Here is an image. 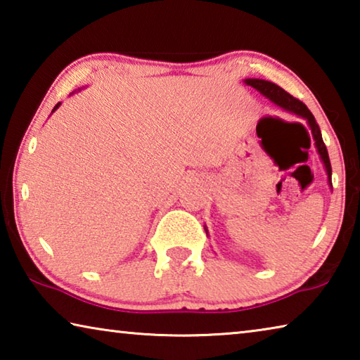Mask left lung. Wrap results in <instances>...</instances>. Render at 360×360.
<instances>
[{
  "instance_id": "8db88e82",
  "label": "left lung",
  "mask_w": 360,
  "mask_h": 360,
  "mask_svg": "<svg viewBox=\"0 0 360 360\" xmlns=\"http://www.w3.org/2000/svg\"><path fill=\"white\" fill-rule=\"evenodd\" d=\"M243 82L249 85V87L257 90L260 95H264L265 98H268L271 103H275L276 106L283 108L284 111L295 114V115H298V117L307 120V124L309 127V130H311V135L314 139L316 150H318L321 160H322V163H324L328 186L332 187V167H330V160H328V152H327L324 141H322L321 129H319L318 122H316V119H314V115L311 114V111H309V109L304 106L300 100L294 98V96L285 92L284 89L279 87V85L273 84L270 81H265V79H245ZM205 231H206V235H208V229L205 227Z\"/></svg>"
}]
</instances>
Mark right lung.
<instances>
[{
  "label": "right lung",
  "instance_id": "obj_1",
  "mask_svg": "<svg viewBox=\"0 0 360 360\" xmlns=\"http://www.w3.org/2000/svg\"><path fill=\"white\" fill-rule=\"evenodd\" d=\"M72 94H75V92H72ZM72 94H71V95H72ZM60 105H62V103H57V105H56V108H53V109H52V112H56V111H57V109L60 108Z\"/></svg>",
  "mask_w": 360,
  "mask_h": 360
}]
</instances>
